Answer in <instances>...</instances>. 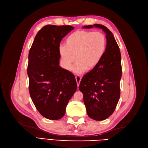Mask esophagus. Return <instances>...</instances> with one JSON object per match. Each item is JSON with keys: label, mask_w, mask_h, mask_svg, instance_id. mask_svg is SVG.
I'll use <instances>...</instances> for the list:
<instances>
[{"label": "esophagus", "mask_w": 148, "mask_h": 148, "mask_svg": "<svg viewBox=\"0 0 148 148\" xmlns=\"http://www.w3.org/2000/svg\"><path fill=\"white\" fill-rule=\"evenodd\" d=\"M75 79H76V81H77V86L78 87L79 86V83H80V82H81V77H79V76H76L75 77Z\"/></svg>", "instance_id": "obj_1"}]
</instances>
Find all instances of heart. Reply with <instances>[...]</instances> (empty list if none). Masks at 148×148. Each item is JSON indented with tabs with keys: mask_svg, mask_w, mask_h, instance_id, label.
I'll use <instances>...</instances> for the list:
<instances>
[{
	"mask_svg": "<svg viewBox=\"0 0 148 148\" xmlns=\"http://www.w3.org/2000/svg\"><path fill=\"white\" fill-rule=\"evenodd\" d=\"M106 36L99 31L77 30L65 39V46L59 47V53L65 67L70 69L76 60L74 70L82 73L92 71L99 64L106 51Z\"/></svg>",
	"mask_w": 148,
	"mask_h": 148,
	"instance_id": "1",
	"label": "heart"
}]
</instances>
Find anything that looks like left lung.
<instances>
[{
    "label": "left lung",
    "mask_w": 148,
    "mask_h": 148,
    "mask_svg": "<svg viewBox=\"0 0 148 148\" xmlns=\"http://www.w3.org/2000/svg\"><path fill=\"white\" fill-rule=\"evenodd\" d=\"M93 27L101 28L106 33V51L96 68L83 76L79 89L83 95L88 115L95 120H103L113 114L120 98L121 54L112 33L105 26L95 24L83 28Z\"/></svg>",
    "instance_id": "8db88e82"
}]
</instances>
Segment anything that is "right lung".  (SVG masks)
Wrapping results in <instances>:
<instances>
[{
    "label": "right lung",
    "mask_w": 148,
    "mask_h": 148,
    "mask_svg": "<svg viewBox=\"0 0 148 148\" xmlns=\"http://www.w3.org/2000/svg\"><path fill=\"white\" fill-rule=\"evenodd\" d=\"M70 25L44 26L36 35L28 55L29 91L43 117H64L69 100L77 89L75 76L59 65L60 43L73 29Z\"/></svg>",
    "instance_id": "add662e5"
}]
</instances>
